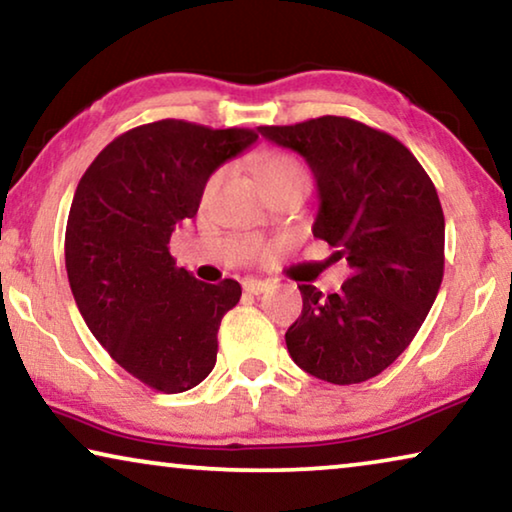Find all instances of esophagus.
Instances as JSON below:
<instances>
[{
    "mask_svg": "<svg viewBox=\"0 0 512 512\" xmlns=\"http://www.w3.org/2000/svg\"><path fill=\"white\" fill-rule=\"evenodd\" d=\"M273 285L269 280H257V278H246L243 280V289H246L248 294H264L269 292Z\"/></svg>",
    "mask_w": 512,
    "mask_h": 512,
    "instance_id": "esophagus-1",
    "label": "esophagus"
}]
</instances>
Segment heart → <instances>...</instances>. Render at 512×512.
<instances>
[{"mask_svg":"<svg viewBox=\"0 0 512 512\" xmlns=\"http://www.w3.org/2000/svg\"><path fill=\"white\" fill-rule=\"evenodd\" d=\"M255 167H257L259 179H262L266 188H273L278 186V183L294 181V179H308V172H305V167L299 163V160L289 154H282V151H264V154L257 156ZM218 177L220 174H213L209 181V188L218 181Z\"/></svg>","mask_w":512,"mask_h":512,"instance_id":"heart-1","label":"heart"}]
</instances>
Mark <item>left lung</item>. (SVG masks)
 <instances>
[{
    "label": "left lung",
    "instance_id": "1",
    "mask_svg": "<svg viewBox=\"0 0 512 512\" xmlns=\"http://www.w3.org/2000/svg\"><path fill=\"white\" fill-rule=\"evenodd\" d=\"M315 174L312 234L347 259L338 294L299 285L301 317L285 333L301 370L329 384L384 372L425 322L444 278V211L432 179L393 135L347 117L259 126Z\"/></svg>",
    "mask_w": 512,
    "mask_h": 512
}]
</instances>
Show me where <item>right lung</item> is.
<instances>
[{
    "instance_id": "1",
    "label": "right lung",
    "mask_w": 512,
    "mask_h": 512,
    "mask_svg": "<svg viewBox=\"0 0 512 512\" xmlns=\"http://www.w3.org/2000/svg\"><path fill=\"white\" fill-rule=\"evenodd\" d=\"M255 140L250 128L154 121L114 137L75 190L64 241L75 303L114 361L154 391H188L216 365L220 319L241 285L179 269L170 236L200 209L211 174Z\"/></svg>"
}]
</instances>
